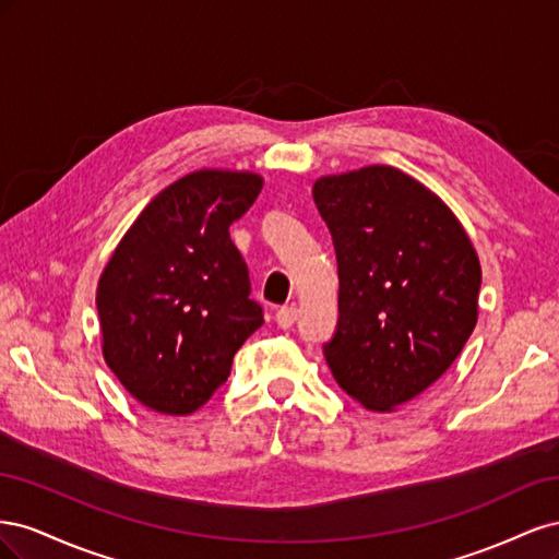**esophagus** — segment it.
I'll list each match as a JSON object with an SVG mask.
<instances>
[{
  "label": "esophagus",
  "instance_id": "34e87169",
  "mask_svg": "<svg viewBox=\"0 0 559 559\" xmlns=\"http://www.w3.org/2000/svg\"><path fill=\"white\" fill-rule=\"evenodd\" d=\"M296 319H298V308L296 306H284L275 314V321H277L280 329H292L296 324Z\"/></svg>",
  "mask_w": 559,
  "mask_h": 559
}]
</instances>
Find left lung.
<instances>
[{
	"instance_id": "obj_1",
	"label": "left lung",
	"mask_w": 559,
	"mask_h": 559,
	"mask_svg": "<svg viewBox=\"0 0 559 559\" xmlns=\"http://www.w3.org/2000/svg\"><path fill=\"white\" fill-rule=\"evenodd\" d=\"M314 205L337 259L335 382L389 413L431 386L476 329L480 263L445 202L389 165L321 177Z\"/></svg>"
}]
</instances>
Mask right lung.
<instances>
[{
  "mask_svg": "<svg viewBox=\"0 0 559 559\" xmlns=\"http://www.w3.org/2000/svg\"><path fill=\"white\" fill-rule=\"evenodd\" d=\"M253 173L198 170L148 202L97 284L103 354L146 408L191 415L263 324L230 224L253 205Z\"/></svg>",
  "mask_w": 559,
  "mask_h": 559,
  "instance_id": "1",
  "label": "right lung"
}]
</instances>
